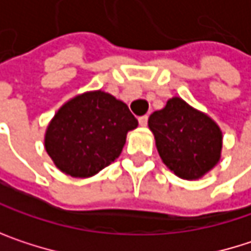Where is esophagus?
<instances>
[{
	"instance_id": "esophagus-1",
	"label": "esophagus",
	"mask_w": 251,
	"mask_h": 251,
	"mask_svg": "<svg viewBox=\"0 0 251 251\" xmlns=\"http://www.w3.org/2000/svg\"><path fill=\"white\" fill-rule=\"evenodd\" d=\"M138 122H139V125L141 126H147L148 124V116L145 115V116H141L139 119H138Z\"/></svg>"
}]
</instances>
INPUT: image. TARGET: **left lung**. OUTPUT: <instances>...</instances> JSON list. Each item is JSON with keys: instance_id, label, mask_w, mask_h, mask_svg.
Instances as JSON below:
<instances>
[{"instance_id": "left-lung-1", "label": "left lung", "mask_w": 251, "mask_h": 251, "mask_svg": "<svg viewBox=\"0 0 251 251\" xmlns=\"http://www.w3.org/2000/svg\"><path fill=\"white\" fill-rule=\"evenodd\" d=\"M148 126L163 163L180 178L198 180L221 160L220 126L180 97H172L164 109L154 112Z\"/></svg>"}]
</instances>
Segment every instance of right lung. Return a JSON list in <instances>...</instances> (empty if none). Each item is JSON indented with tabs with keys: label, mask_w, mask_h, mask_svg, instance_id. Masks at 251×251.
<instances>
[{
	"label": "right lung",
	"mask_w": 251,
	"mask_h": 251,
	"mask_svg": "<svg viewBox=\"0 0 251 251\" xmlns=\"http://www.w3.org/2000/svg\"><path fill=\"white\" fill-rule=\"evenodd\" d=\"M136 126L122 100L101 90L87 91L55 113L45 132V150L62 173L87 178L121 155L127 132Z\"/></svg>",
	"instance_id": "1"
}]
</instances>
